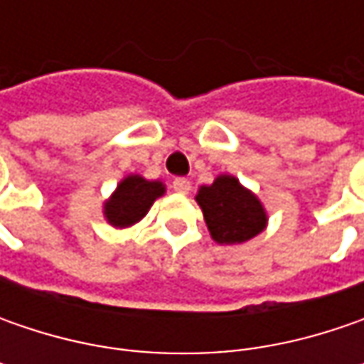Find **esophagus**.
Listing matches in <instances>:
<instances>
[{"label":"esophagus","mask_w":364,"mask_h":364,"mask_svg":"<svg viewBox=\"0 0 364 364\" xmlns=\"http://www.w3.org/2000/svg\"><path fill=\"white\" fill-rule=\"evenodd\" d=\"M172 188H174L176 192H180V194H188L192 186H190V182L186 178H176L174 182H172Z\"/></svg>","instance_id":"34e87169"}]
</instances>
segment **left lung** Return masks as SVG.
<instances>
[{"mask_svg": "<svg viewBox=\"0 0 364 364\" xmlns=\"http://www.w3.org/2000/svg\"><path fill=\"white\" fill-rule=\"evenodd\" d=\"M196 203L203 208L210 237L220 245L245 243L267 227L261 200L235 176L220 174L210 186H200Z\"/></svg>", "mask_w": 364, "mask_h": 364, "instance_id": "obj_1", "label": "left lung"}]
</instances>
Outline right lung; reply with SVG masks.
Segmentation results:
<instances>
[{
  "label": "right lung",
  "instance_id": "add662e5",
  "mask_svg": "<svg viewBox=\"0 0 364 364\" xmlns=\"http://www.w3.org/2000/svg\"><path fill=\"white\" fill-rule=\"evenodd\" d=\"M166 192L160 180H146L141 176H125L117 184V190L103 206L107 223L115 229H125L146 217L156 198Z\"/></svg>",
  "mask_w": 364,
  "mask_h": 364
}]
</instances>
